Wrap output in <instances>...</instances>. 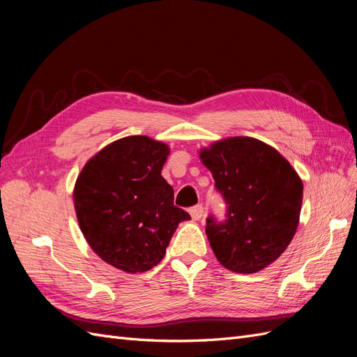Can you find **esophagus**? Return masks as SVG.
I'll use <instances>...</instances> for the list:
<instances>
[{
  "instance_id": "esophagus-1",
  "label": "esophagus",
  "mask_w": 357,
  "mask_h": 357,
  "mask_svg": "<svg viewBox=\"0 0 357 357\" xmlns=\"http://www.w3.org/2000/svg\"><path fill=\"white\" fill-rule=\"evenodd\" d=\"M189 213H190L193 220H199L202 215H204V213H205V208H204L202 204H198V205H195V207H192L189 210Z\"/></svg>"
}]
</instances>
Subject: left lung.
I'll list each match as a JSON object with an SVG mask.
<instances>
[{
    "instance_id": "left-lung-1",
    "label": "left lung",
    "mask_w": 357,
    "mask_h": 357,
    "mask_svg": "<svg viewBox=\"0 0 357 357\" xmlns=\"http://www.w3.org/2000/svg\"><path fill=\"white\" fill-rule=\"evenodd\" d=\"M199 158L226 204V219L208 215L205 232L218 261L253 274L282 256L296 232L302 180L277 150L256 138L231 137Z\"/></svg>"
}]
</instances>
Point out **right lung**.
Segmentation results:
<instances>
[{
    "label": "right lung",
    "instance_id": "right-lung-1",
    "mask_svg": "<svg viewBox=\"0 0 357 357\" xmlns=\"http://www.w3.org/2000/svg\"><path fill=\"white\" fill-rule=\"evenodd\" d=\"M168 155L156 139L125 137L89 159L75 181L74 208L86 241L125 273L158 265L178 223L190 219L160 176Z\"/></svg>",
    "mask_w": 357,
    "mask_h": 357
}]
</instances>
